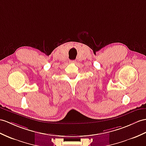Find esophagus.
<instances>
[{"label":"esophagus","mask_w":146,"mask_h":146,"mask_svg":"<svg viewBox=\"0 0 146 146\" xmlns=\"http://www.w3.org/2000/svg\"><path fill=\"white\" fill-rule=\"evenodd\" d=\"M69 62H70V63H75L76 62V61H74V60H73V61H72V60H71V61H70Z\"/></svg>","instance_id":"34e87169"}]
</instances>
